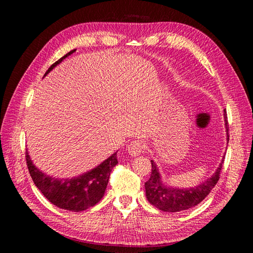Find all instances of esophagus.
I'll return each mask as SVG.
<instances>
[{"mask_svg": "<svg viewBox=\"0 0 253 253\" xmlns=\"http://www.w3.org/2000/svg\"><path fill=\"white\" fill-rule=\"evenodd\" d=\"M144 150V144L140 140H134L127 145V152L132 156H138Z\"/></svg>", "mask_w": 253, "mask_h": 253, "instance_id": "34e87169", "label": "esophagus"}]
</instances>
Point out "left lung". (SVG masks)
<instances>
[{
	"mask_svg": "<svg viewBox=\"0 0 253 253\" xmlns=\"http://www.w3.org/2000/svg\"><path fill=\"white\" fill-rule=\"evenodd\" d=\"M225 125L228 131V120L227 115L225 113ZM229 140V134H228ZM152 164V172L150 179L144 182L145 188V196L148 201L153 206H155L157 209L165 212H179L183 210H188L193 208L196 205L202 203L206 196L208 195L211 190L215 187L217 181L219 180L220 171L223 168L224 159L219 167L217 168L216 172L211 176L210 178L207 179L201 185L196 186L195 188L190 189H174L170 187L164 186L160 181V175L158 172L155 163L151 160Z\"/></svg>",
	"mask_w": 253,
	"mask_h": 253,
	"instance_id": "1",
	"label": "left lung"
}]
</instances>
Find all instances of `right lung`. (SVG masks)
<instances>
[{"label": "right lung", "mask_w": 253, "mask_h": 253, "mask_svg": "<svg viewBox=\"0 0 253 253\" xmlns=\"http://www.w3.org/2000/svg\"><path fill=\"white\" fill-rule=\"evenodd\" d=\"M75 50H71L56 61L44 76H46L53 67L67 56L72 55ZM116 154L117 153H115L91 171L72 179H58L45 175L33 165L27 151L25 158L29 174L35 185L51 204L61 209L80 212L95 206L102 198L113 168L118 164Z\"/></svg>", "instance_id": "obj_1"}]
</instances>
